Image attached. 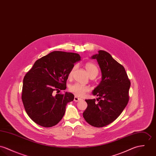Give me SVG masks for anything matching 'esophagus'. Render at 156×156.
Listing matches in <instances>:
<instances>
[{"instance_id": "1", "label": "esophagus", "mask_w": 156, "mask_h": 156, "mask_svg": "<svg viewBox=\"0 0 156 156\" xmlns=\"http://www.w3.org/2000/svg\"><path fill=\"white\" fill-rule=\"evenodd\" d=\"M74 101L75 102H78L79 101H80L81 100V99L80 98H78V97H76V96H75L74 97Z\"/></svg>"}]
</instances>
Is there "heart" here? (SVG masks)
<instances>
[{"mask_svg":"<svg viewBox=\"0 0 156 156\" xmlns=\"http://www.w3.org/2000/svg\"><path fill=\"white\" fill-rule=\"evenodd\" d=\"M85 68L88 75L90 77L95 78L99 73V69L98 66L91 62H87L85 65ZM76 68V65H74L70 70L68 76L70 78L73 73L74 70ZM69 91L76 96H82L88 91V87L78 83H75L69 87Z\"/></svg>","mask_w":156,"mask_h":156,"instance_id":"heart-1","label":"heart"}]
</instances>
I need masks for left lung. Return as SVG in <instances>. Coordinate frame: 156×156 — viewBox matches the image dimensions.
I'll list each match as a JSON object with an SVG mask.
<instances>
[{
	"mask_svg": "<svg viewBox=\"0 0 156 156\" xmlns=\"http://www.w3.org/2000/svg\"><path fill=\"white\" fill-rule=\"evenodd\" d=\"M91 58L99 63L102 81L93 91L98 98L86 100L83 117L92 126L102 127L115 120L127 106L130 81L123 66L109 53L99 50Z\"/></svg>",
	"mask_w": 156,
	"mask_h": 156,
	"instance_id": "left-lung-1",
	"label": "left lung"
}]
</instances>
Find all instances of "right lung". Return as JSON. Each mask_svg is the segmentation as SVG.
Instances as JSON below:
<instances>
[{"label":"right lung","instance_id":"right-lung-1","mask_svg":"<svg viewBox=\"0 0 156 156\" xmlns=\"http://www.w3.org/2000/svg\"><path fill=\"white\" fill-rule=\"evenodd\" d=\"M80 60L78 54L55 51L37 60L27 72L21 99L27 115L35 123L51 127L62 119L66 106L74 95L55 92L66 88L70 70Z\"/></svg>","mask_w":156,"mask_h":156}]
</instances>
